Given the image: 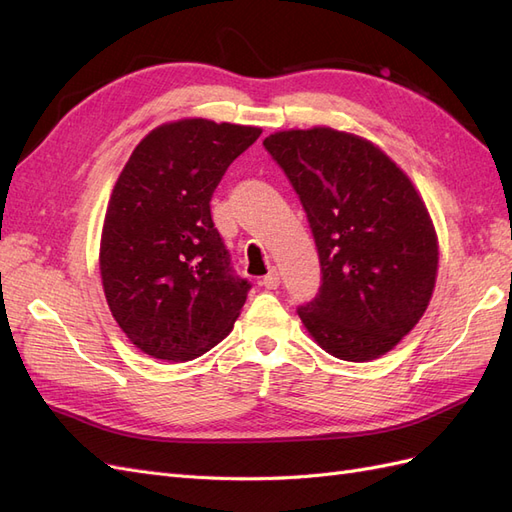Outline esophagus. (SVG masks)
I'll return each instance as SVG.
<instances>
[{
    "label": "esophagus",
    "instance_id": "34e87169",
    "mask_svg": "<svg viewBox=\"0 0 512 512\" xmlns=\"http://www.w3.org/2000/svg\"><path fill=\"white\" fill-rule=\"evenodd\" d=\"M260 286H265L267 290H275L277 286H280V273H277V269H271L265 277H262Z\"/></svg>",
    "mask_w": 512,
    "mask_h": 512
}]
</instances>
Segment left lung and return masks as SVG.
<instances>
[{"label": "left lung", "instance_id": "1", "mask_svg": "<svg viewBox=\"0 0 512 512\" xmlns=\"http://www.w3.org/2000/svg\"><path fill=\"white\" fill-rule=\"evenodd\" d=\"M284 168L318 247L322 286L297 312L314 342L365 363L423 318L438 277V235L421 194L386 153L333 128L262 141Z\"/></svg>", "mask_w": 512, "mask_h": 512}]
</instances>
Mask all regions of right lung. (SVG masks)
Listing matches in <instances>:
<instances>
[{
    "mask_svg": "<svg viewBox=\"0 0 512 512\" xmlns=\"http://www.w3.org/2000/svg\"><path fill=\"white\" fill-rule=\"evenodd\" d=\"M260 128L179 119L132 151L108 200L100 275L113 318L153 359L192 361L235 327L250 282L230 269L211 196Z\"/></svg>",
    "mask_w": 512,
    "mask_h": 512,
    "instance_id": "obj_1",
    "label": "right lung"
}]
</instances>
